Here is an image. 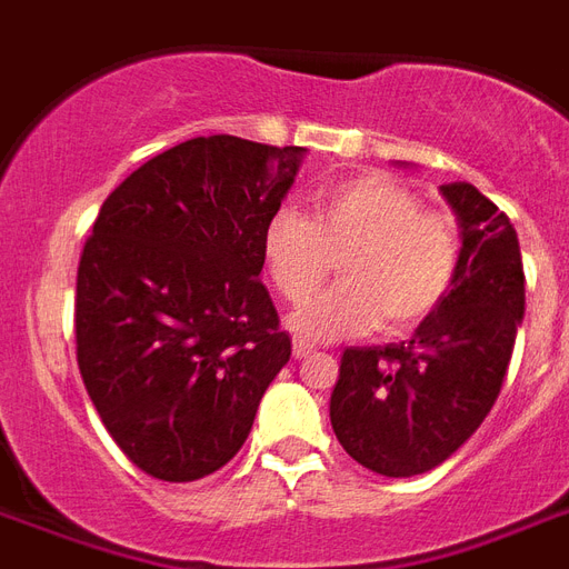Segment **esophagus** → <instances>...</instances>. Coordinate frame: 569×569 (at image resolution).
Instances as JSON below:
<instances>
[{"instance_id":"34e87169","label":"esophagus","mask_w":569,"mask_h":569,"mask_svg":"<svg viewBox=\"0 0 569 569\" xmlns=\"http://www.w3.org/2000/svg\"><path fill=\"white\" fill-rule=\"evenodd\" d=\"M292 355H295V357L312 355V346H310V342H307V339L295 337V339H292Z\"/></svg>"}]
</instances>
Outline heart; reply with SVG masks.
Wrapping results in <instances>:
<instances>
[{
    "label": "heart",
    "mask_w": 569,
    "mask_h": 569,
    "mask_svg": "<svg viewBox=\"0 0 569 569\" xmlns=\"http://www.w3.org/2000/svg\"><path fill=\"white\" fill-rule=\"evenodd\" d=\"M262 259L286 301L301 303L339 259L342 283L292 316L307 339L405 333L422 325L455 289L463 236L455 218L425 212L422 197L383 173L321 186L310 218L277 209L262 230Z\"/></svg>",
    "instance_id": "obj_1"
}]
</instances>
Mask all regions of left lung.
<instances>
[{"label": "left lung", "mask_w": 569, "mask_h": 569, "mask_svg": "<svg viewBox=\"0 0 569 569\" xmlns=\"http://www.w3.org/2000/svg\"><path fill=\"white\" fill-rule=\"evenodd\" d=\"M440 191L463 236L455 289L410 342L346 348L330 396L342 449L387 478L422 476L476 433L499 398L526 312L511 218L469 182Z\"/></svg>", "instance_id": "8db88e82"}]
</instances>
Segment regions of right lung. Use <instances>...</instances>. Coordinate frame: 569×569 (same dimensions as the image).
I'll return each mask as SVG.
<instances>
[{
    "label": "right lung",
    "instance_id": "right-lung-1",
    "mask_svg": "<svg viewBox=\"0 0 569 569\" xmlns=\"http://www.w3.org/2000/svg\"><path fill=\"white\" fill-rule=\"evenodd\" d=\"M303 147L191 138L102 203L76 274V360L106 431L159 481L244 446L292 342L259 280Z\"/></svg>",
    "mask_w": 569,
    "mask_h": 569
}]
</instances>
